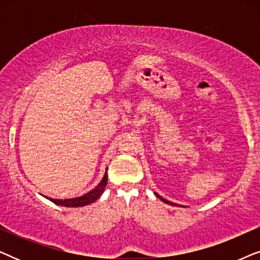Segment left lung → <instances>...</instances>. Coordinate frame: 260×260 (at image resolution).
Here are the masks:
<instances>
[{"mask_svg":"<svg viewBox=\"0 0 260 260\" xmlns=\"http://www.w3.org/2000/svg\"><path fill=\"white\" fill-rule=\"evenodd\" d=\"M155 195H156V197H157V198H159V199H161V200H162L163 202H166V204H168V205H172V206H175V204H173V202H170V201H168V200H165V199H163V198H161V197H159V195H158V194H156V193H155Z\"/></svg>","mask_w":260,"mask_h":260,"instance_id":"8db88e82","label":"left lung"}]
</instances>
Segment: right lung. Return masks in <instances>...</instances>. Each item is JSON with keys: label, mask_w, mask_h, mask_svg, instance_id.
<instances>
[{"label": "right lung", "mask_w": 260, "mask_h": 260, "mask_svg": "<svg viewBox=\"0 0 260 260\" xmlns=\"http://www.w3.org/2000/svg\"><path fill=\"white\" fill-rule=\"evenodd\" d=\"M106 170H108V168H106ZM106 183H108V173H105V175L101 181V183H99L94 189L88 191V193L83 195V197L65 199V200H61V199H51V198H47V199H49L52 202H54L55 205L63 206V207H83V206L90 205L95 200H98V198L101 197L103 191L105 189Z\"/></svg>", "instance_id": "right-lung-1"}]
</instances>
